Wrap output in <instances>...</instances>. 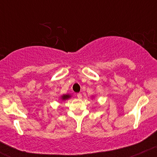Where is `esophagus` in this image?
Here are the masks:
<instances>
[{
    "mask_svg": "<svg viewBox=\"0 0 157 157\" xmlns=\"http://www.w3.org/2000/svg\"><path fill=\"white\" fill-rule=\"evenodd\" d=\"M77 98H78V99H81V98H82V94H81L80 93H79V94H77Z\"/></svg>",
    "mask_w": 157,
    "mask_h": 157,
    "instance_id": "obj_1",
    "label": "esophagus"
}]
</instances>
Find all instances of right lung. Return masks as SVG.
I'll return each instance as SVG.
<instances>
[{
	"label": "right lung",
	"instance_id": "obj_1",
	"mask_svg": "<svg viewBox=\"0 0 157 157\" xmlns=\"http://www.w3.org/2000/svg\"><path fill=\"white\" fill-rule=\"evenodd\" d=\"M71 96L70 94H63L62 96L60 97V100H62V101H64V100H68V99L71 98Z\"/></svg>",
	"mask_w": 157,
	"mask_h": 157
}]
</instances>
